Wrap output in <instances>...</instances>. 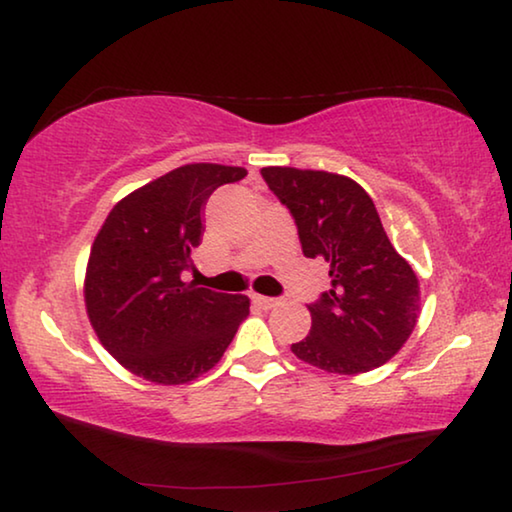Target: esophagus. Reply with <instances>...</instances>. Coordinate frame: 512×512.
<instances>
[{"mask_svg": "<svg viewBox=\"0 0 512 512\" xmlns=\"http://www.w3.org/2000/svg\"><path fill=\"white\" fill-rule=\"evenodd\" d=\"M253 300H255V303H257L259 307H262V310H271V307L280 305V300H278V298H271V296H259V294H255Z\"/></svg>", "mask_w": 512, "mask_h": 512, "instance_id": "34e87169", "label": "esophagus"}]
</instances>
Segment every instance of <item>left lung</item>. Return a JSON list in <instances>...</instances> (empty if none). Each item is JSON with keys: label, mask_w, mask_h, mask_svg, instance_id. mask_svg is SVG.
Segmentation results:
<instances>
[{"label": "left lung", "mask_w": 512, "mask_h": 512, "mask_svg": "<svg viewBox=\"0 0 512 512\" xmlns=\"http://www.w3.org/2000/svg\"><path fill=\"white\" fill-rule=\"evenodd\" d=\"M262 177L294 216L303 255L330 266V289L307 305L310 335L291 344L296 358L342 376L394 358L415 330L419 280L369 193L326 170L269 166Z\"/></svg>", "instance_id": "left-lung-1"}]
</instances>
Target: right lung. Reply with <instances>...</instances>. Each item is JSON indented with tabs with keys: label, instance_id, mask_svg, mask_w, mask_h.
<instances>
[{
	"label": "right lung",
	"instance_id": "obj_1",
	"mask_svg": "<svg viewBox=\"0 0 512 512\" xmlns=\"http://www.w3.org/2000/svg\"><path fill=\"white\" fill-rule=\"evenodd\" d=\"M246 168L186 164L111 209L86 269V310L102 346L157 385L198 378L223 358L250 314L246 296L186 282L205 232V205Z\"/></svg>",
	"mask_w": 512,
	"mask_h": 512
}]
</instances>
